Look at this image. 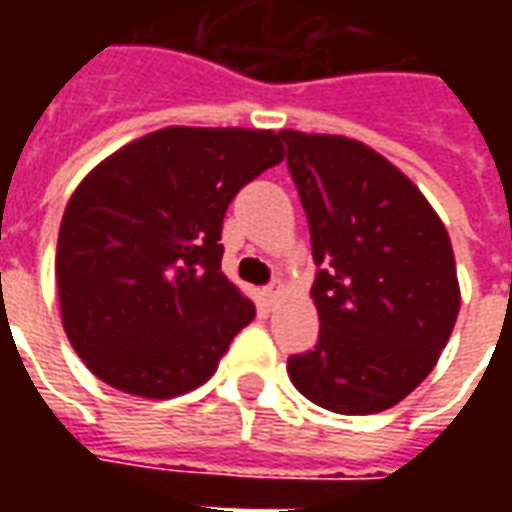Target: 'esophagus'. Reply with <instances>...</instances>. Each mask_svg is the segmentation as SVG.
Segmentation results:
<instances>
[{"mask_svg": "<svg viewBox=\"0 0 512 512\" xmlns=\"http://www.w3.org/2000/svg\"><path fill=\"white\" fill-rule=\"evenodd\" d=\"M279 293H282V285H279V282H274V285H268V288L263 290V299H266L268 304H274V301L279 299Z\"/></svg>", "mask_w": 512, "mask_h": 512, "instance_id": "esophagus-1", "label": "esophagus"}]
</instances>
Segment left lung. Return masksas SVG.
Here are the masks:
<instances>
[{"label": "left lung", "mask_w": 512, "mask_h": 512, "mask_svg": "<svg viewBox=\"0 0 512 512\" xmlns=\"http://www.w3.org/2000/svg\"><path fill=\"white\" fill-rule=\"evenodd\" d=\"M310 222L318 345L290 356L301 395L334 414H378L439 362L461 310L450 235L425 194L359 139L285 128Z\"/></svg>", "instance_id": "8db88e82"}]
</instances>
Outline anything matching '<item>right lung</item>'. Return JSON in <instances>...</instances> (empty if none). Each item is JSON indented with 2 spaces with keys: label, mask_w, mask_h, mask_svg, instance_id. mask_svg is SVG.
Masks as SVG:
<instances>
[{
  "label": "right lung",
  "mask_w": 512,
  "mask_h": 512,
  "mask_svg": "<svg viewBox=\"0 0 512 512\" xmlns=\"http://www.w3.org/2000/svg\"><path fill=\"white\" fill-rule=\"evenodd\" d=\"M285 158L260 128L169 126L76 186L57 238L65 334L90 373L150 400L216 373L255 304L222 271L227 205Z\"/></svg>",
  "instance_id": "obj_1"
}]
</instances>
